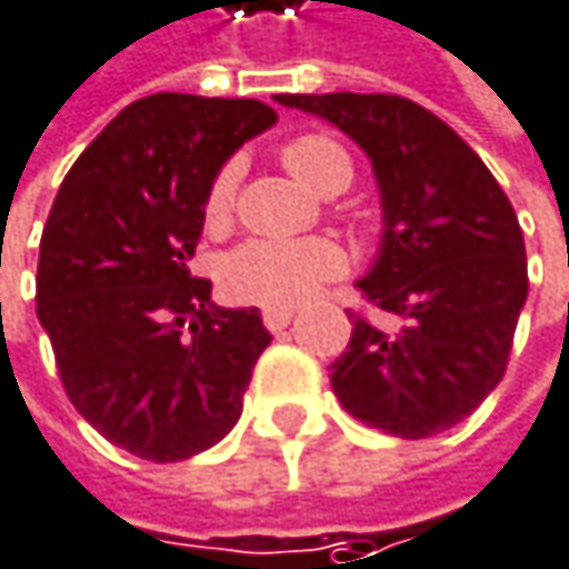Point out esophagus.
I'll list each match as a JSON object with an SVG mask.
<instances>
[{"label":"esophagus","instance_id":"obj_1","mask_svg":"<svg viewBox=\"0 0 569 569\" xmlns=\"http://www.w3.org/2000/svg\"><path fill=\"white\" fill-rule=\"evenodd\" d=\"M261 318H264V328H268V331H281V328L291 325L295 311H291V308H264Z\"/></svg>","mask_w":569,"mask_h":569}]
</instances>
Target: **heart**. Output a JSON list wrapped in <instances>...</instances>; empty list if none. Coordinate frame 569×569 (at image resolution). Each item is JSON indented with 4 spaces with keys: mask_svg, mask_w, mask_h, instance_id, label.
<instances>
[{
    "mask_svg": "<svg viewBox=\"0 0 569 569\" xmlns=\"http://www.w3.org/2000/svg\"><path fill=\"white\" fill-rule=\"evenodd\" d=\"M281 163L318 193L331 190L335 183L348 187L351 180L348 150L321 133H305L288 140L281 147ZM238 180L241 170L234 160L224 163L214 173V180H210L203 197V218L210 228H224L231 221ZM341 271H345V251L331 238H295V241L251 238L224 258L221 281L241 301L288 308L315 295L325 281L338 278Z\"/></svg>",
    "mask_w": 569,
    "mask_h": 569,
    "instance_id": "b5f03b06",
    "label": "heart"
}]
</instances>
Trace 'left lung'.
I'll use <instances>...</instances> for the list:
<instances>
[{
  "instance_id": "left-lung-1",
  "label": "left lung",
  "mask_w": 569,
  "mask_h": 569,
  "mask_svg": "<svg viewBox=\"0 0 569 569\" xmlns=\"http://www.w3.org/2000/svg\"><path fill=\"white\" fill-rule=\"evenodd\" d=\"M359 143L376 167L386 234L359 291L396 331L355 315L331 366L345 412L402 439L462 422L500 386L520 308L527 248L517 210L476 150L396 93H281Z\"/></svg>"
}]
</instances>
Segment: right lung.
<instances>
[{
    "label": "right lung",
    "mask_w": 569,
    "mask_h": 569,
    "mask_svg": "<svg viewBox=\"0 0 569 569\" xmlns=\"http://www.w3.org/2000/svg\"><path fill=\"white\" fill-rule=\"evenodd\" d=\"M278 113L261 100L153 93L69 167L39 241L36 315L62 389L113 446L177 462L221 442L271 335L218 308L187 261L221 163Z\"/></svg>",
    "instance_id": "right-lung-1"
}]
</instances>
